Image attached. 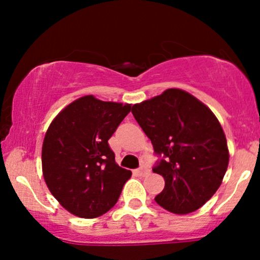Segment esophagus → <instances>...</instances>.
Segmentation results:
<instances>
[{
  "mask_svg": "<svg viewBox=\"0 0 260 260\" xmlns=\"http://www.w3.org/2000/svg\"><path fill=\"white\" fill-rule=\"evenodd\" d=\"M137 174H138L139 176H142V177H144V176H147L149 174V169L144 165L140 166V168L137 170Z\"/></svg>",
  "mask_w": 260,
  "mask_h": 260,
  "instance_id": "34e87169",
  "label": "esophagus"
}]
</instances>
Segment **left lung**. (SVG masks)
Listing matches in <instances>:
<instances>
[{"label": "left lung", "instance_id": "8db88e82", "mask_svg": "<svg viewBox=\"0 0 260 260\" xmlns=\"http://www.w3.org/2000/svg\"><path fill=\"white\" fill-rule=\"evenodd\" d=\"M132 113L160 156L153 171L162 176L165 188L155 202L180 215L203 207L229 165L226 137L215 115L181 89L136 104Z\"/></svg>", "mask_w": 260, "mask_h": 260}]
</instances>
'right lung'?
I'll list each match as a JSON object with an SVG mask.
<instances>
[{
    "label": "right lung",
    "instance_id": "add662e5",
    "mask_svg": "<svg viewBox=\"0 0 260 260\" xmlns=\"http://www.w3.org/2000/svg\"><path fill=\"white\" fill-rule=\"evenodd\" d=\"M129 104L80 98L51 122L43 143V174L52 196L73 215L92 219L120 198L129 170L116 164L109 139Z\"/></svg>",
    "mask_w": 260,
    "mask_h": 260
}]
</instances>
